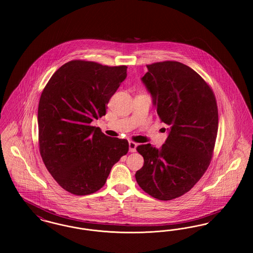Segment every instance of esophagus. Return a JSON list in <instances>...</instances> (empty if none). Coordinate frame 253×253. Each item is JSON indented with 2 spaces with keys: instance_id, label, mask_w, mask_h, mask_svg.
<instances>
[{
  "instance_id": "1",
  "label": "esophagus",
  "mask_w": 253,
  "mask_h": 253,
  "mask_svg": "<svg viewBox=\"0 0 253 253\" xmlns=\"http://www.w3.org/2000/svg\"><path fill=\"white\" fill-rule=\"evenodd\" d=\"M128 146H129V151L130 152H135L136 151V147H137V144L134 142H129L128 143Z\"/></svg>"
}]
</instances>
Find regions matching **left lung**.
<instances>
[{"instance_id":"8db88e82","label":"left lung","mask_w":253,"mask_h":253,"mask_svg":"<svg viewBox=\"0 0 253 253\" xmlns=\"http://www.w3.org/2000/svg\"><path fill=\"white\" fill-rule=\"evenodd\" d=\"M141 79L160 119L169 127L165 144L137 146L144 166L135 178L153 198L169 201L189 191L208 169L218 131L212 89L186 65L166 61L146 66Z\"/></svg>"}]
</instances>
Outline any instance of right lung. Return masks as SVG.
Listing matches in <instances>:
<instances>
[{"instance_id":"obj_1","label":"right lung","mask_w":253,"mask_h":253,"mask_svg":"<svg viewBox=\"0 0 253 253\" xmlns=\"http://www.w3.org/2000/svg\"><path fill=\"white\" fill-rule=\"evenodd\" d=\"M126 66L75 60L46 84L38 107L42 159L55 181L74 195L102 188L112 167L128 151L126 139L111 138L90 123L126 78Z\"/></svg>"}]
</instances>
